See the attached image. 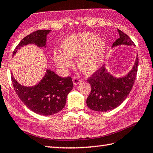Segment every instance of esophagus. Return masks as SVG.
<instances>
[{
	"label": "esophagus",
	"mask_w": 153,
	"mask_h": 153,
	"mask_svg": "<svg viewBox=\"0 0 153 153\" xmlns=\"http://www.w3.org/2000/svg\"><path fill=\"white\" fill-rule=\"evenodd\" d=\"M81 82H82V80L80 79L79 78V77H74V78H73V83H74V84L75 85H77V84H80V83H81Z\"/></svg>",
	"instance_id": "34e87169"
}]
</instances>
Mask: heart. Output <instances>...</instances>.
<instances>
[{
	"label": "heart",
	"mask_w": 153,
	"mask_h": 153,
	"mask_svg": "<svg viewBox=\"0 0 153 153\" xmlns=\"http://www.w3.org/2000/svg\"><path fill=\"white\" fill-rule=\"evenodd\" d=\"M62 52H54L57 64L63 69L72 66L76 59L77 67L84 74L90 75L101 68L104 62L106 43L90 32L77 33L66 37L61 44Z\"/></svg>",
	"instance_id": "obj_1"
}]
</instances>
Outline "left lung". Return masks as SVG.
I'll list each match as a JSON object with an SVG mask.
<instances>
[{"label":"left lung","instance_id":"8db88e82","mask_svg":"<svg viewBox=\"0 0 153 153\" xmlns=\"http://www.w3.org/2000/svg\"><path fill=\"white\" fill-rule=\"evenodd\" d=\"M118 32L120 37L113 43L112 48L121 45H135L126 34L119 29ZM138 64L137 55L131 70L122 77H116L110 74L104 65L94 73L87 79L91 87L86 100L88 108L98 112H107L120 105L128 96L134 84Z\"/></svg>","mask_w":153,"mask_h":153}]
</instances>
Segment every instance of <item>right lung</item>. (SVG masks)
Returning a JSON list of instances; mask_svg holds the SVG:
<instances>
[{
  "instance_id": "right-lung-1",
  "label": "right lung",
  "mask_w": 153,
  "mask_h": 153,
  "mask_svg": "<svg viewBox=\"0 0 153 153\" xmlns=\"http://www.w3.org/2000/svg\"><path fill=\"white\" fill-rule=\"evenodd\" d=\"M50 31L51 30H38L26 36L16 47L13 56L18 49L28 44L46 48L47 35ZM11 79L16 94L24 104L33 112L43 116L53 115L62 110L68 94L74 88L71 77H59L51 69H47L42 79L31 87L19 84L12 73Z\"/></svg>"
}]
</instances>
